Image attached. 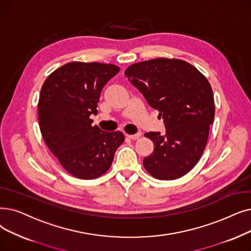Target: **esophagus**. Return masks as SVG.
I'll return each mask as SVG.
<instances>
[{
  "label": "esophagus",
  "mask_w": 251,
  "mask_h": 251,
  "mask_svg": "<svg viewBox=\"0 0 251 251\" xmlns=\"http://www.w3.org/2000/svg\"><path fill=\"white\" fill-rule=\"evenodd\" d=\"M128 138H130V139H138L139 138V136H140V134L139 133H136V134H127L126 135Z\"/></svg>",
  "instance_id": "34e87169"
}]
</instances>
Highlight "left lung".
I'll return each mask as SVG.
<instances>
[{
  "label": "left lung",
  "mask_w": 251,
  "mask_h": 251,
  "mask_svg": "<svg viewBox=\"0 0 251 251\" xmlns=\"http://www.w3.org/2000/svg\"><path fill=\"white\" fill-rule=\"evenodd\" d=\"M126 78L158 110L166 132H148L154 151L144 159L155 178L172 180L188 173L202 156L214 119L209 82L192 64L180 59L156 58L134 63Z\"/></svg>",
  "instance_id": "1"
}]
</instances>
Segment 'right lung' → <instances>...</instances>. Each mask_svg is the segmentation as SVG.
Listing matches in <instances>:
<instances>
[{
  "label": "right lung",
  "mask_w": 251,
  "mask_h": 251,
  "mask_svg": "<svg viewBox=\"0 0 251 251\" xmlns=\"http://www.w3.org/2000/svg\"><path fill=\"white\" fill-rule=\"evenodd\" d=\"M119 71L115 64L70 62L42 86L38 104L42 136L62 167L78 178L102 176L124 141L123 133L104 132L92 126L90 119L97 114L103 86Z\"/></svg>",
  "instance_id": "right-lung-1"
}]
</instances>
